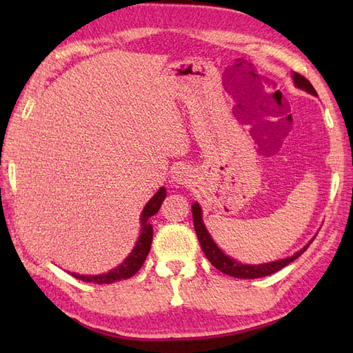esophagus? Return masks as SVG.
<instances>
[{
  "mask_svg": "<svg viewBox=\"0 0 353 353\" xmlns=\"http://www.w3.org/2000/svg\"><path fill=\"white\" fill-rule=\"evenodd\" d=\"M190 170L183 167V165H177V167L174 168V171H172V182H176L179 185H186L190 182Z\"/></svg>",
  "mask_w": 353,
  "mask_h": 353,
  "instance_id": "esophagus-1",
  "label": "esophagus"
}]
</instances>
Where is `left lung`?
<instances>
[{"label":"left lung","mask_w":353,"mask_h":353,"mask_svg":"<svg viewBox=\"0 0 353 353\" xmlns=\"http://www.w3.org/2000/svg\"><path fill=\"white\" fill-rule=\"evenodd\" d=\"M292 79H294V83L297 88L305 89L306 92H310L312 95H317L316 89L310 83V80L303 77L302 74L294 72L292 74ZM192 220H194V229H196V234L199 238V243L203 249L206 258L209 259V262L216 268L220 270L221 273L229 274L232 277H238V279H256V277H264L268 274H273L276 272H279L285 265H288L290 262H292L294 259H297L301 254L308 249L310 244L302 249L301 252H297L292 254L290 258H285L281 261H274V262H267V264H259V265H247V264H241V262H236L235 259H232L229 256H226L216 244L214 243V239L211 238V235L208 234V230L203 224V220H201V209L199 206V203L192 205Z\"/></svg>","instance_id":"1"}]
</instances>
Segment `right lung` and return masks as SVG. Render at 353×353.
Masks as SVG:
<instances>
[{"label": "right lung", "mask_w": 353, "mask_h": 353, "mask_svg": "<svg viewBox=\"0 0 353 353\" xmlns=\"http://www.w3.org/2000/svg\"><path fill=\"white\" fill-rule=\"evenodd\" d=\"M165 197H167V191H165V188H161L145 205L144 211H142V215H141L142 230H141L139 239L137 241V245H134L132 253L129 254V258H127L121 265L117 267L115 270H112L109 273H103L97 276H80L74 273L72 276L85 282H94V283H114L117 281L129 279V277H132L142 267V264H144V261L150 252V247H152L153 228L152 224L148 223V219L159 211Z\"/></svg>", "instance_id": "1"}]
</instances>
